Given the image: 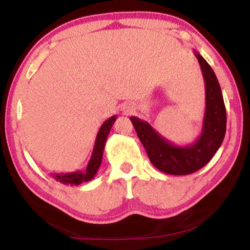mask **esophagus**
<instances>
[{
	"mask_svg": "<svg viewBox=\"0 0 250 250\" xmlns=\"http://www.w3.org/2000/svg\"><path fill=\"white\" fill-rule=\"evenodd\" d=\"M131 111H133V108L131 105H125V107H124V112L130 113Z\"/></svg>",
	"mask_w": 250,
	"mask_h": 250,
	"instance_id": "34e87169",
	"label": "esophagus"
}]
</instances>
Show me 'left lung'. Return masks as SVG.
I'll list each match as a JSON object with an SVG mask.
<instances>
[{"instance_id":"obj_1","label":"left lung","mask_w":250,"mask_h":250,"mask_svg":"<svg viewBox=\"0 0 250 250\" xmlns=\"http://www.w3.org/2000/svg\"><path fill=\"white\" fill-rule=\"evenodd\" d=\"M205 83V112L202 131L191 145L176 146L161 135L149 122L130 117L151 163L171 175H188L205 167L223 143L226 132V108L214 70L194 50Z\"/></svg>"}]
</instances>
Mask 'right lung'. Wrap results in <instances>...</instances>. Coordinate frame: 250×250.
Segmentation results:
<instances>
[{
  "instance_id": "right-lung-1",
  "label": "right lung",
  "mask_w": 250,
  "mask_h": 250,
  "mask_svg": "<svg viewBox=\"0 0 250 250\" xmlns=\"http://www.w3.org/2000/svg\"><path fill=\"white\" fill-rule=\"evenodd\" d=\"M116 119L117 116L110 117L109 119L105 120L103 125L100 126L98 134H97L96 137L94 150H92L90 160L86 167V171H76L70 173H52L54 179L62 182V184L67 185H79L82 184L83 182H88L94 179L97 171H98V168L100 167L101 161H103L105 142H107L109 132L110 130H111L112 125L115 124Z\"/></svg>"
}]
</instances>
